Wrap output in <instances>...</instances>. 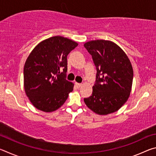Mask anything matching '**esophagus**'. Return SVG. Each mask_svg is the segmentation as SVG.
<instances>
[{
	"mask_svg": "<svg viewBox=\"0 0 156 156\" xmlns=\"http://www.w3.org/2000/svg\"><path fill=\"white\" fill-rule=\"evenodd\" d=\"M75 85H76V87H77V88H80V87H81L82 85H83V84H82L81 83H76H76H75Z\"/></svg>",
	"mask_w": 156,
	"mask_h": 156,
	"instance_id": "34e87169",
	"label": "esophagus"
}]
</instances>
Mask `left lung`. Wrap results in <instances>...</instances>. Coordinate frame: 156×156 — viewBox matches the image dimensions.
<instances>
[{
	"instance_id": "left-lung-1",
	"label": "left lung",
	"mask_w": 156,
	"mask_h": 156,
	"mask_svg": "<svg viewBox=\"0 0 156 156\" xmlns=\"http://www.w3.org/2000/svg\"><path fill=\"white\" fill-rule=\"evenodd\" d=\"M84 47L91 55L97 70L92 95L84 98V103L98 115L117 112L130 96L133 77L130 60L110 41H91Z\"/></svg>"
}]
</instances>
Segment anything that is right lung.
I'll list each match as a JSON object with an SVG mask.
<instances>
[{
    "mask_svg": "<svg viewBox=\"0 0 156 156\" xmlns=\"http://www.w3.org/2000/svg\"><path fill=\"white\" fill-rule=\"evenodd\" d=\"M78 43L62 36H53L34 47L24 66V89L38 110L52 112L65 103L74 84L66 80L67 55Z\"/></svg>",
    "mask_w": 156,
    "mask_h": 156,
    "instance_id": "obj_1",
    "label": "right lung"
}]
</instances>
